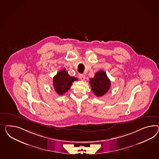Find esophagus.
I'll return each instance as SVG.
<instances>
[{
	"mask_svg": "<svg viewBox=\"0 0 159 159\" xmlns=\"http://www.w3.org/2000/svg\"><path fill=\"white\" fill-rule=\"evenodd\" d=\"M79 78L80 80H84L85 79V75L84 74H80L79 75Z\"/></svg>",
	"mask_w": 159,
	"mask_h": 159,
	"instance_id": "34e87169",
	"label": "esophagus"
}]
</instances>
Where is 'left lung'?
I'll list each match as a JSON object with an SVG mask.
<instances>
[{"mask_svg":"<svg viewBox=\"0 0 159 159\" xmlns=\"http://www.w3.org/2000/svg\"><path fill=\"white\" fill-rule=\"evenodd\" d=\"M91 90L97 97H102L105 94L111 87V81L107 73L100 70L95 74L94 77L90 79Z\"/></svg>","mask_w":159,"mask_h":159,"instance_id":"8db88e82","label":"left lung"}]
</instances>
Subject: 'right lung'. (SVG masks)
Segmentation results:
<instances>
[{
    "mask_svg": "<svg viewBox=\"0 0 159 159\" xmlns=\"http://www.w3.org/2000/svg\"><path fill=\"white\" fill-rule=\"evenodd\" d=\"M76 80V77L69 76L66 69H64L59 71L53 77V87L58 94H64L70 89L73 82Z\"/></svg>",
    "mask_w": 159,
    "mask_h": 159,
    "instance_id": "add662e5",
    "label": "right lung"
}]
</instances>
